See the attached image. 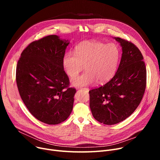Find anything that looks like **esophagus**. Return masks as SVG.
<instances>
[{
  "label": "esophagus",
  "mask_w": 160,
  "mask_h": 160,
  "mask_svg": "<svg viewBox=\"0 0 160 160\" xmlns=\"http://www.w3.org/2000/svg\"><path fill=\"white\" fill-rule=\"evenodd\" d=\"M82 89H83V90H87V91L89 90L88 88H82Z\"/></svg>",
  "instance_id": "34e87169"
}]
</instances>
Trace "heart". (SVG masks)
<instances>
[{"mask_svg": "<svg viewBox=\"0 0 160 160\" xmlns=\"http://www.w3.org/2000/svg\"><path fill=\"white\" fill-rule=\"evenodd\" d=\"M119 58L120 50L115 44L87 41L76 47L74 54L66 53L63 63L71 78L77 77L85 66L86 71L72 80L74 86L82 87L108 81L116 71Z\"/></svg>", "mask_w": 160, "mask_h": 160, "instance_id": "obj_1", "label": "heart"}]
</instances>
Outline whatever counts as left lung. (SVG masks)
Returning <instances> with one entry per match:
<instances>
[{
	"label": "left lung",
	"mask_w": 160,
	"mask_h": 160,
	"mask_svg": "<svg viewBox=\"0 0 160 160\" xmlns=\"http://www.w3.org/2000/svg\"><path fill=\"white\" fill-rule=\"evenodd\" d=\"M115 39L122 50L118 69L104 85L89 91L93 117L107 125L119 123L131 115L139 105L147 86L145 63L139 48L129 41Z\"/></svg>",
	"instance_id": "left-lung-1"
}]
</instances>
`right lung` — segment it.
Returning <instances> with one entry per match:
<instances>
[{
  "instance_id": "right-lung-1",
  "label": "right lung",
  "mask_w": 160,
  "mask_h": 160,
  "mask_svg": "<svg viewBox=\"0 0 160 160\" xmlns=\"http://www.w3.org/2000/svg\"><path fill=\"white\" fill-rule=\"evenodd\" d=\"M69 41L50 35L32 42L16 67L20 96L30 113L48 124L65 121L73 108L75 88H70L63 59Z\"/></svg>"
}]
</instances>
